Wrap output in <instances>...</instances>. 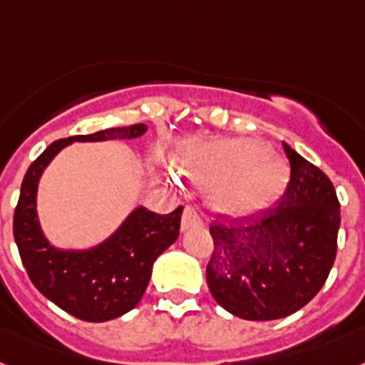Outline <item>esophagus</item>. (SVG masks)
Listing matches in <instances>:
<instances>
[{
  "instance_id": "esophagus-1",
  "label": "esophagus",
  "mask_w": 365,
  "mask_h": 365,
  "mask_svg": "<svg viewBox=\"0 0 365 365\" xmlns=\"http://www.w3.org/2000/svg\"><path fill=\"white\" fill-rule=\"evenodd\" d=\"M203 225V218L194 207H186L185 212H182V218H180V230H192V227H200Z\"/></svg>"
}]
</instances>
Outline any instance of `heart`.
Returning a JSON list of instances; mask_svg holds the SVG:
<instances>
[{
    "label": "heart",
    "instance_id": "heart-1",
    "mask_svg": "<svg viewBox=\"0 0 365 365\" xmlns=\"http://www.w3.org/2000/svg\"><path fill=\"white\" fill-rule=\"evenodd\" d=\"M180 175L210 186L209 205L218 215L248 218L272 207L289 182V168L248 138L190 143L179 160ZM173 177V175H171Z\"/></svg>",
    "mask_w": 365,
    "mask_h": 365
}]
</instances>
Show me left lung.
Wrapping results in <instances>:
<instances>
[{"label": "left lung", "mask_w": 365, "mask_h": 365, "mask_svg": "<svg viewBox=\"0 0 365 365\" xmlns=\"http://www.w3.org/2000/svg\"><path fill=\"white\" fill-rule=\"evenodd\" d=\"M284 150L291 180L278 207L233 220L230 227L210 225V294L246 321H272L304 308L327 282L338 250L341 216L334 185L285 141Z\"/></svg>", "instance_id": "1"}]
</instances>
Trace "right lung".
<instances>
[{
    "label": "right lung",
    "instance_id": "right-lung-1",
    "mask_svg": "<svg viewBox=\"0 0 365 365\" xmlns=\"http://www.w3.org/2000/svg\"><path fill=\"white\" fill-rule=\"evenodd\" d=\"M145 132L147 125L140 123L57 140L29 165L22 180L13 233L27 276L48 300L81 321L104 323L138 306L156 257L179 237L182 207L170 215H156L138 205L102 242L83 250L57 248L41 227L38 182L50 162L71 143L134 140Z\"/></svg>",
    "mask_w": 365,
    "mask_h": 365
}]
</instances>
